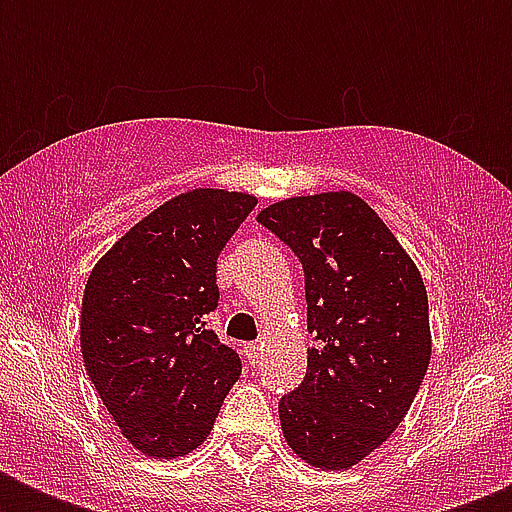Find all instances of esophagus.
<instances>
[{
  "label": "esophagus",
  "instance_id": "esophagus-1",
  "mask_svg": "<svg viewBox=\"0 0 512 512\" xmlns=\"http://www.w3.org/2000/svg\"><path fill=\"white\" fill-rule=\"evenodd\" d=\"M244 353H247L249 361L255 364L257 356H260V345H257V342H247V345H244Z\"/></svg>",
  "mask_w": 512,
  "mask_h": 512
}]
</instances>
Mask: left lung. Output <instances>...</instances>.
Returning <instances> with one entry per match:
<instances>
[{
    "instance_id": "left-lung-1",
    "label": "left lung",
    "mask_w": 512,
    "mask_h": 512,
    "mask_svg": "<svg viewBox=\"0 0 512 512\" xmlns=\"http://www.w3.org/2000/svg\"><path fill=\"white\" fill-rule=\"evenodd\" d=\"M303 263L308 372L279 401L289 449L348 470L388 441L430 364L428 292L380 215L350 191L276 201L257 215Z\"/></svg>"
}]
</instances>
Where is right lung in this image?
I'll return each mask as SVG.
<instances>
[{
    "mask_svg": "<svg viewBox=\"0 0 512 512\" xmlns=\"http://www.w3.org/2000/svg\"><path fill=\"white\" fill-rule=\"evenodd\" d=\"M257 199L193 188L132 225L92 268L82 356L100 401L135 449L172 460L204 444L239 380L236 350L204 316L217 308V257Z\"/></svg>",
    "mask_w": 512,
    "mask_h": 512,
    "instance_id": "1",
    "label": "right lung"
}]
</instances>
